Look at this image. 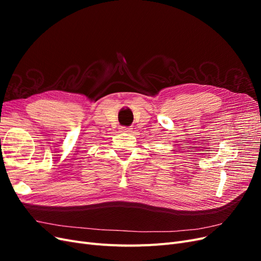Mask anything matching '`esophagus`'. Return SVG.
<instances>
[{
	"instance_id": "obj_1",
	"label": "esophagus",
	"mask_w": 261,
	"mask_h": 261,
	"mask_svg": "<svg viewBox=\"0 0 261 261\" xmlns=\"http://www.w3.org/2000/svg\"><path fill=\"white\" fill-rule=\"evenodd\" d=\"M120 129H121V132H124V133H132V130H133V128L125 127V126H121Z\"/></svg>"
}]
</instances>
